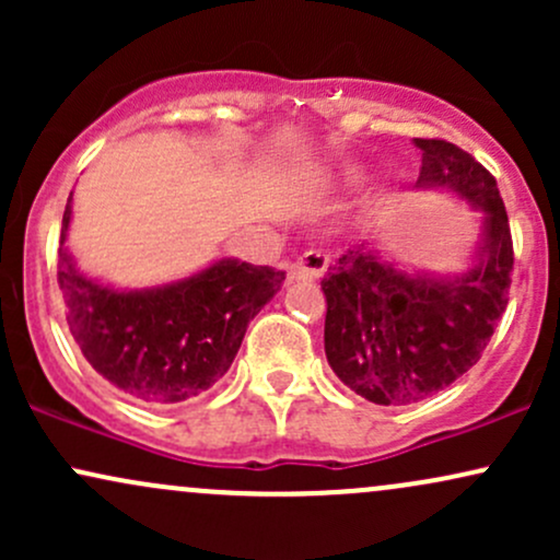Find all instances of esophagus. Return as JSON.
I'll return each instance as SVG.
<instances>
[{
    "mask_svg": "<svg viewBox=\"0 0 560 560\" xmlns=\"http://www.w3.org/2000/svg\"><path fill=\"white\" fill-rule=\"evenodd\" d=\"M326 266H329V260H326L324 253L307 249V253H302L300 258L289 266V281H316L324 276Z\"/></svg>",
    "mask_w": 560,
    "mask_h": 560,
    "instance_id": "obj_1",
    "label": "esophagus"
}]
</instances>
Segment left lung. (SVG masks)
I'll return each instance as SVG.
<instances>
[{
    "mask_svg": "<svg viewBox=\"0 0 560 560\" xmlns=\"http://www.w3.org/2000/svg\"><path fill=\"white\" fill-rule=\"evenodd\" d=\"M419 184L450 186L485 213V260L464 279L395 271L374 249L352 247L320 281L329 365L355 395L410 405L436 395L479 361L508 307L513 240L498 182L445 139H413Z\"/></svg>",
    "mask_w": 560,
    "mask_h": 560,
    "instance_id": "8db88e82",
    "label": "left lung"
}]
</instances>
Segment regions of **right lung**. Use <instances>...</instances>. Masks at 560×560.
Masks as SVG:
<instances>
[{"instance_id":"obj_1","label":"right lung","mask_w":560,"mask_h":560,"mask_svg":"<svg viewBox=\"0 0 560 560\" xmlns=\"http://www.w3.org/2000/svg\"><path fill=\"white\" fill-rule=\"evenodd\" d=\"M70 199L62 215V242ZM284 271L218 260L191 279L147 292H115L75 271L60 249L57 284L70 334L102 378L144 405H173L208 392L229 371L260 307Z\"/></svg>"}]
</instances>
